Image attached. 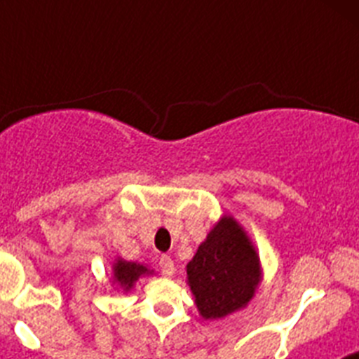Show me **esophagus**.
<instances>
[{
    "mask_svg": "<svg viewBox=\"0 0 359 359\" xmlns=\"http://www.w3.org/2000/svg\"><path fill=\"white\" fill-rule=\"evenodd\" d=\"M158 264H160V271L163 277H172L174 275V261L170 259L169 255H161L160 261H158Z\"/></svg>",
    "mask_w": 359,
    "mask_h": 359,
    "instance_id": "esophagus-1",
    "label": "esophagus"
}]
</instances>
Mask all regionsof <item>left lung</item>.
<instances>
[{"mask_svg": "<svg viewBox=\"0 0 359 359\" xmlns=\"http://www.w3.org/2000/svg\"><path fill=\"white\" fill-rule=\"evenodd\" d=\"M203 318H223L250 302L261 278L259 257L243 228L224 215L187 264Z\"/></svg>", "mask_w": 359, "mask_h": 359, "instance_id": "1", "label": "left lung"}]
</instances>
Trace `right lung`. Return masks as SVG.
Segmentation results:
<instances>
[{"instance_id": "1", "label": "right lung", "mask_w": 359, "mask_h": 359, "mask_svg": "<svg viewBox=\"0 0 359 359\" xmlns=\"http://www.w3.org/2000/svg\"><path fill=\"white\" fill-rule=\"evenodd\" d=\"M144 273H151V271L142 264H136V262H126V261L115 262V282H118L120 286H122L126 291L131 290L133 284H135V282L138 280Z\"/></svg>"}]
</instances>
